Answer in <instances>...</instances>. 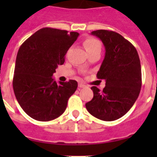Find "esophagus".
Listing matches in <instances>:
<instances>
[{
    "label": "esophagus",
    "instance_id": "34e87169",
    "mask_svg": "<svg viewBox=\"0 0 157 157\" xmlns=\"http://www.w3.org/2000/svg\"><path fill=\"white\" fill-rule=\"evenodd\" d=\"M86 86V85H84L83 83H78V87L79 88H84Z\"/></svg>",
    "mask_w": 157,
    "mask_h": 157
}]
</instances>
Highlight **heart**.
<instances>
[{
    "instance_id": "1",
    "label": "heart",
    "mask_w": 157,
    "mask_h": 157,
    "mask_svg": "<svg viewBox=\"0 0 157 157\" xmlns=\"http://www.w3.org/2000/svg\"><path fill=\"white\" fill-rule=\"evenodd\" d=\"M83 44H84V46H85L87 52H90V51L101 50V41L97 38H94V37H87Z\"/></svg>"
}]
</instances>
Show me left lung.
<instances>
[{"mask_svg": "<svg viewBox=\"0 0 157 157\" xmlns=\"http://www.w3.org/2000/svg\"><path fill=\"white\" fill-rule=\"evenodd\" d=\"M91 34L102 41L105 56L97 77L105 80L101 90L92 86L94 98L86 104L87 111L104 121H114L131 109L141 87V63L135 47L120 34L98 30Z\"/></svg>", "mask_w": 157, "mask_h": 157, "instance_id": "8db88e82", "label": "left lung"}]
</instances>
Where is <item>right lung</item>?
I'll return each mask as SVG.
<instances>
[{"instance_id":"right-lung-1","label":"right lung","mask_w":157,"mask_h":157,"mask_svg":"<svg viewBox=\"0 0 157 157\" xmlns=\"http://www.w3.org/2000/svg\"><path fill=\"white\" fill-rule=\"evenodd\" d=\"M79 34L45 27L32 34L19 48L12 86L16 100L26 113L38 121H50L61 116L78 82L54 81L58 65Z\"/></svg>"}]
</instances>
